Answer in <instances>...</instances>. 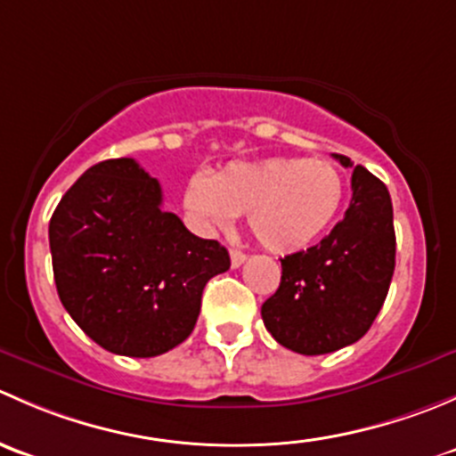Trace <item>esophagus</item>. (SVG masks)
Returning a JSON list of instances; mask_svg holds the SVG:
<instances>
[{
    "label": "esophagus",
    "mask_w": 456,
    "mask_h": 456,
    "mask_svg": "<svg viewBox=\"0 0 456 456\" xmlns=\"http://www.w3.org/2000/svg\"><path fill=\"white\" fill-rule=\"evenodd\" d=\"M229 256H232V266H233V269H238V266H240L242 262L247 260V256L242 254V251H238V249L229 251Z\"/></svg>",
    "instance_id": "obj_1"
}]
</instances>
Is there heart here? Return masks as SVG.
I'll return each mask as SVG.
<instances>
[{
    "mask_svg": "<svg viewBox=\"0 0 456 456\" xmlns=\"http://www.w3.org/2000/svg\"><path fill=\"white\" fill-rule=\"evenodd\" d=\"M346 194L342 169L326 159H266L233 163L214 176L194 174L183 202L202 229L232 227L238 214L273 254L309 247L329 229Z\"/></svg>",
    "mask_w": 456,
    "mask_h": 456,
    "instance_id": "heart-1",
    "label": "heart"
}]
</instances>
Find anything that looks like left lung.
Wrapping results in <instances>:
<instances>
[{"label":"left lung","mask_w":456,"mask_h":456,"mask_svg":"<svg viewBox=\"0 0 456 456\" xmlns=\"http://www.w3.org/2000/svg\"><path fill=\"white\" fill-rule=\"evenodd\" d=\"M333 156L353 167L348 156ZM351 190V205L329 236L280 260V287L262 305L266 330L300 355H324L364 338L388 296L395 271L390 194L362 165L353 167Z\"/></svg>","instance_id":"1"}]
</instances>
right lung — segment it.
Listing matches in <instances>:
<instances>
[{"label":"right lung","mask_w":456,"mask_h":456,"mask_svg":"<svg viewBox=\"0 0 456 456\" xmlns=\"http://www.w3.org/2000/svg\"><path fill=\"white\" fill-rule=\"evenodd\" d=\"M134 159H110L63 194L50 218L61 305L90 339L156 357L190 338L202 289L229 269L220 242L194 236Z\"/></svg>","instance_id":"add662e5"}]
</instances>
